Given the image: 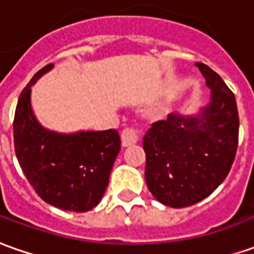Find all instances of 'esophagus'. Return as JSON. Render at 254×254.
<instances>
[{"label": "esophagus", "instance_id": "34e87169", "mask_svg": "<svg viewBox=\"0 0 254 254\" xmlns=\"http://www.w3.org/2000/svg\"><path fill=\"white\" fill-rule=\"evenodd\" d=\"M139 140V132L133 129V127H125L121 133V143L124 147L132 146Z\"/></svg>", "mask_w": 254, "mask_h": 254}]
</instances>
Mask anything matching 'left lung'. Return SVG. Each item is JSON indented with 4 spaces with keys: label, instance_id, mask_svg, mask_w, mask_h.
Here are the masks:
<instances>
[{
    "label": "left lung",
    "instance_id": "left-lung-1",
    "mask_svg": "<svg viewBox=\"0 0 254 254\" xmlns=\"http://www.w3.org/2000/svg\"><path fill=\"white\" fill-rule=\"evenodd\" d=\"M211 90L193 115L170 114L143 137L146 184L160 203L181 208L206 199L221 185L235 160L239 117L234 93L218 73L196 62Z\"/></svg>",
    "mask_w": 254,
    "mask_h": 254
}]
</instances>
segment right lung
Listing matches in <instances>:
<instances>
[{
    "label": "right lung",
    "mask_w": 254,
    "mask_h": 254,
    "mask_svg": "<svg viewBox=\"0 0 254 254\" xmlns=\"http://www.w3.org/2000/svg\"><path fill=\"white\" fill-rule=\"evenodd\" d=\"M54 68H41L20 93L13 120L19 165L41 199L66 211L84 213L100 203L121 149L115 129L58 133L41 125L32 110V86Z\"/></svg>",
    "instance_id": "obj_1"
}]
</instances>
